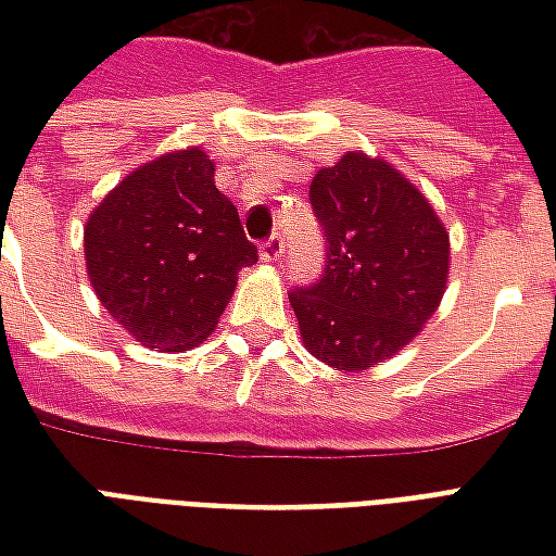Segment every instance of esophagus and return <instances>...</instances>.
Segmentation results:
<instances>
[{
    "label": "esophagus",
    "instance_id": "esophagus-1",
    "mask_svg": "<svg viewBox=\"0 0 556 556\" xmlns=\"http://www.w3.org/2000/svg\"><path fill=\"white\" fill-rule=\"evenodd\" d=\"M258 255H262V262H277L279 255H282V238H279V235H270V238L258 247Z\"/></svg>",
    "mask_w": 556,
    "mask_h": 556
}]
</instances>
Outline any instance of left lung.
Returning a JSON list of instances; mask_svg holds the SVG:
<instances>
[{
    "label": "left lung",
    "instance_id": "obj_1",
    "mask_svg": "<svg viewBox=\"0 0 556 556\" xmlns=\"http://www.w3.org/2000/svg\"><path fill=\"white\" fill-rule=\"evenodd\" d=\"M309 205L325 229V274L289 294L306 351L333 369L390 361L429 321L450 274V235L429 199L363 151L315 172Z\"/></svg>",
    "mask_w": 556,
    "mask_h": 556
}]
</instances>
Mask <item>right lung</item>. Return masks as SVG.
Here are the masks:
<instances>
[{
    "mask_svg": "<svg viewBox=\"0 0 556 556\" xmlns=\"http://www.w3.org/2000/svg\"><path fill=\"white\" fill-rule=\"evenodd\" d=\"M83 243L98 301L157 351L205 342L241 267L258 262L202 148L169 151L130 172L91 211Z\"/></svg>",
    "mask_w": 556,
    "mask_h": 556,
    "instance_id": "obj_1",
    "label": "right lung"
}]
</instances>
